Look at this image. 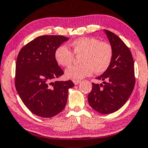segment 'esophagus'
<instances>
[{
    "label": "esophagus",
    "mask_w": 148,
    "mask_h": 148,
    "mask_svg": "<svg viewBox=\"0 0 148 148\" xmlns=\"http://www.w3.org/2000/svg\"><path fill=\"white\" fill-rule=\"evenodd\" d=\"M72 82H74V84L75 85H78L79 83L80 82V80H72Z\"/></svg>",
    "instance_id": "34e87169"
}]
</instances>
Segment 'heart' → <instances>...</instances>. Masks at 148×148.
<instances>
[{
    "mask_svg": "<svg viewBox=\"0 0 148 148\" xmlns=\"http://www.w3.org/2000/svg\"><path fill=\"white\" fill-rule=\"evenodd\" d=\"M72 52L80 56L79 66H71L66 70L68 78L80 80L92 75L105 72L113 59V51L111 44L100 41L95 37H82L72 41L70 44ZM67 47L61 45L56 49L54 58L59 65L68 67L73 62L74 55Z\"/></svg>",
    "mask_w": 148,
    "mask_h": 148,
    "instance_id": "heart-1",
    "label": "heart"
}]
</instances>
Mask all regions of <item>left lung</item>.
<instances>
[{
    "mask_svg": "<svg viewBox=\"0 0 148 148\" xmlns=\"http://www.w3.org/2000/svg\"><path fill=\"white\" fill-rule=\"evenodd\" d=\"M113 51L108 69L98 76L101 84L92 83L88 103L96 111L110 114L121 109L132 95L135 86L134 62L132 53L115 33L104 29Z\"/></svg>",
    "mask_w": 148,
    "mask_h": 148,
    "instance_id": "obj_1",
    "label": "left lung"
}]
</instances>
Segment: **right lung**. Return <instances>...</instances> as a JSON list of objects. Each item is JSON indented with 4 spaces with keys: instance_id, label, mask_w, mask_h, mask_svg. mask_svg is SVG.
I'll return each instance as SVG.
<instances>
[{
    "instance_id": "right-lung-1",
    "label": "right lung",
    "mask_w": 148,
    "mask_h": 148,
    "mask_svg": "<svg viewBox=\"0 0 148 148\" xmlns=\"http://www.w3.org/2000/svg\"><path fill=\"white\" fill-rule=\"evenodd\" d=\"M69 38L62 35H42L21 49L16 62L15 87L27 108L45 118L63 111L71 80H56L64 74L54 58L56 49Z\"/></svg>"
}]
</instances>
